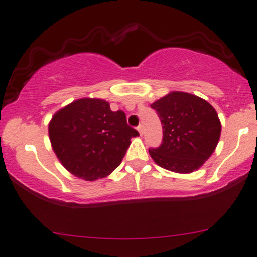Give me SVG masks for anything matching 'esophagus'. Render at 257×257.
Listing matches in <instances>:
<instances>
[{
	"mask_svg": "<svg viewBox=\"0 0 257 257\" xmlns=\"http://www.w3.org/2000/svg\"><path fill=\"white\" fill-rule=\"evenodd\" d=\"M138 131H139V133H140V135L143 134V125H142V124H140V125L138 126Z\"/></svg>",
	"mask_w": 257,
	"mask_h": 257,
	"instance_id": "34e87169",
	"label": "esophagus"
}]
</instances>
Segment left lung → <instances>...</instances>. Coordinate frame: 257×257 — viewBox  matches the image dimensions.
<instances>
[{
	"instance_id": "8db88e82",
	"label": "left lung",
	"mask_w": 257,
	"mask_h": 257,
	"mask_svg": "<svg viewBox=\"0 0 257 257\" xmlns=\"http://www.w3.org/2000/svg\"><path fill=\"white\" fill-rule=\"evenodd\" d=\"M162 123L163 139L152 159L170 172L197 170L216 148L221 122L213 105L195 95L173 91L150 105Z\"/></svg>"
}]
</instances>
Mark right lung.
Segmentation results:
<instances>
[{
  "label": "right lung",
  "mask_w": 257,
  "mask_h": 257,
  "mask_svg": "<svg viewBox=\"0 0 257 257\" xmlns=\"http://www.w3.org/2000/svg\"><path fill=\"white\" fill-rule=\"evenodd\" d=\"M53 150L63 167L85 181L108 176L119 166L139 132L107 101L80 98L60 109L48 126Z\"/></svg>",
  "instance_id": "obj_1"
}]
</instances>
